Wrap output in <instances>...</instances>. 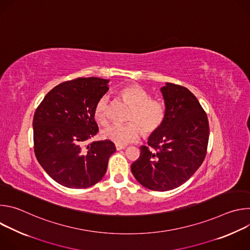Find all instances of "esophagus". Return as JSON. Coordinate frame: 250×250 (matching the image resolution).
<instances>
[{
	"instance_id": "obj_1",
	"label": "esophagus",
	"mask_w": 250,
	"mask_h": 250,
	"mask_svg": "<svg viewBox=\"0 0 250 250\" xmlns=\"http://www.w3.org/2000/svg\"><path fill=\"white\" fill-rule=\"evenodd\" d=\"M125 146H121V145H116V149L117 150H121V149H125Z\"/></svg>"
}]
</instances>
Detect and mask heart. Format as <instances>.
<instances>
[{"instance_id": "b5f03b06", "label": "heart", "mask_w": 250, "mask_h": 250, "mask_svg": "<svg viewBox=\"0 0 250 250\" xmlns=\"http://www.w3.org/2000/svg\"><path fill=\"white\" fill-rule=\"evenodd\" d=\"M118 96L131 106L127 125H111L102 131L104 139L113 141L116 145H126L135 140L140 130L145 136L156 132L165 119V106L162 102L151 99L150 95L136 84H127L118 90ZM110 100L106 95L102 96L96 102L93 110L94 120L101 125L109 122Z\"/></svg>"}]
</instances>
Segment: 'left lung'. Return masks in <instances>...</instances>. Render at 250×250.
I'll use <instances>...</instances> for the list:
<instances>
[{
	"label": "left lung",
	"mask_w": 250,
	"mask_h": 250,
	"mask_svg": "<svg viewBox=\"0 0 250 250\" xmlns=\"http://www.w3.org/2000/svg\"><path fill=\"white\" fill-rule=\"evenodd\" d=\"M165 119L161 127L140 147L131 164L135 179L152 191H169L184 184L202 165L209 126L206 112L187 88L166 83L161 88Z\"/></svg>",
	"instance_id": "8db88e82"
}]
</instances>
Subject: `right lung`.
Returning <instances> with one entry per match:
<instances>
[{"label":"right lung","instance_id":"add662e5","mask_svg":"<svg viewBox=\"0 0 250 250\" xmlns=\"http://www.w3.org/2000/svg\"><path fill=\"white\" fill-rule=\"evenodd\" d=\"M109 80L79 77L49 91L33 116V149L54 181L71 189L98 183L116 151L108 139L86 142L99 131L93 110L109 90Z\"/></svg>","mask_w":250,"mask_h":250}]
</instances>
